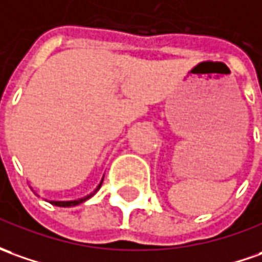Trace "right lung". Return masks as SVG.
I'll return each instance as SVG.
<instances>
[{
	"label": "right lung",
	"instance_id": "1",
	"mask_svg": "<svg viewBox=\"0 0 262 262\" xmlns=\"http://www.w3.org/2000/svg\"><path fill=\"white\" fill-rule=\"evenodd\" d=\"M103 178H104V176H103ZM101 183H103V179H101L100 183L97 185V188H96V189H94V191L92 192L90 195H86V196H83V198L74 199V201H50V204H51V205H56V206H63V208H70V206H76V205H79V204H83V202H86L87 199L92 198L94 193L100 189Z\"/></svg>",
	"mask_w": 262,
	"mask_h": 262
}]
</instances>
